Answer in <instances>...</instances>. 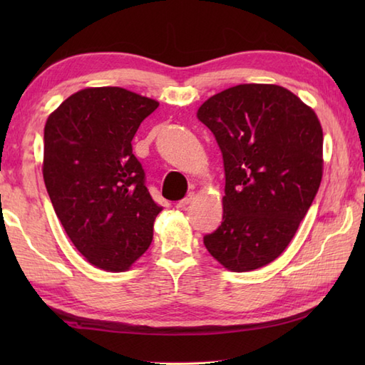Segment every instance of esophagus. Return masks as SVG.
<instances>
[{
  "label": "esophagus",
  "instance_id": "34e87169",
  "mask_svg": "<svg viewBox=\"0 0 365 365\" xmlns=\"http://www.w3.org/2000/svg\"><path fill=\"white\" fill-rule=\"evenodd\" d=\"M192 199H195V195H192V192H191V195H188L187 197H183L182 200H178V202L175 204V207L177 208H185L188 204H191Z\"/></svg>",
  "mask_w": 365,
  "mask_h": 365
}]
</instances>
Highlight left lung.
Listing matches in <instances>:
<instances>
[{
	"label": "left lung",
	"mask_w": 365,
	"mask_h": 365,
	"mask_svg": "<svg viewBox=\"0 0 365 365\" xmlns=\"http://www.w3.org/2000/svg\"><path fill=\"white\" fill-rule=\"evenodd\" d=\"M226 174L222 222L207 251L235 273L277 259L312 205L323 175V130L312 108L276 84H238L200 105Z\"/></svg>",
	"instance_id": "1"
}]
</instances>
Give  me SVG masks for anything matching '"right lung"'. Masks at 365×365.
Masks as SVG:
<instances>
[{
	"mask_svg": "<svg viewBox=\"0 0 365 365\" xmlns=\"http://www.w3.org/2000/svg\"><path fill=\"white\" fill-rule=\"evenodd\" d=\"M157 108L127 89L88 88L45 123L42 173L54 212L76 250L105 271H125L149 250L163 210L131 149Z\"/></svg>",
	"mask_w": 365,
	"mask_h": 365,
	"instance_id": "1",
	"label": "right lung"
}]
</instances>
